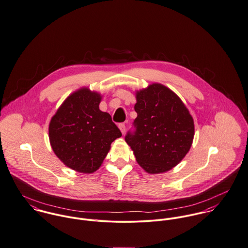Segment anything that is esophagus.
Masks as SVG:
<instances>
[{
  "label": "esophagus",
  "instance_id": "1",
  "mask_svg": "<svg viewBox=\"0 0 248 248\" xmlns=\"http://www.w3.org/2000/svg\"><path fill=\"white\" fill-rule=\"evenodd\" d=\"M119 128L121 130V132L124 134L125 132V124H119Z\"/></svg>",
  "mask_w": 248,
  "mask_h": 248
}]
</instances>
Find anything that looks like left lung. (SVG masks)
<instances>
[{"instance_id": "obj_1", "label": "left lung", "mask_w": 248, "mask_h": 248, "mask_svg": "<svg viewBox=\"0 0 248 248\" xmlns=\"http://www.w3.org/2000/svg\"><path fill=\"white\" fill-rule=\"evenodd\" d=\"M137 118L125 141L138 164L150 174L170 170L189 151L194 122L181 99L169 88L153 83L137 92Z\"/></svg>"}]
</instances>
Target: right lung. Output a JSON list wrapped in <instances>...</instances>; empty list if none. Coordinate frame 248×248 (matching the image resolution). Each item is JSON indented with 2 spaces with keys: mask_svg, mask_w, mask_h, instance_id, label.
Listing matches in <instances>:
<instances>
[{
  "mask_svg": "<svg viewBox=\"0 0 248 248\" xmlns=\"http://www.w3.org/2000/svg\"><path fill=\"white\" fill-rule=\"evenodd\" d=\"M100 102V94L82 88L62 103L49 124V140L56 156L78 172L96 171L111 142L122 136L110 115L99 109Z\"/></svg>",
  "mask_w": 248,
  "mask_h": 248,
  "instance_id": "add662e5",
  "label": "right lung"
}]
</instances>
